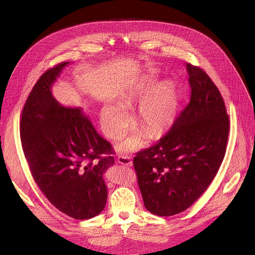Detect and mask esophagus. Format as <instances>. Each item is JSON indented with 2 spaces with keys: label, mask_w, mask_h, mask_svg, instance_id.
Masks as SVG:
<instances>
[{
  "label": "esophagus",
  "mask_w": 255,
  "mask_h": 255,
  "mask_svg": "<svg viewBox=\"0 0 255 255\" xmlns=\"http://www.w3.org/2000/svg\"><path fill=\"white\" fill-rule=\"evenodd\" d=\"M118 162L121 163V164L127 165V166H131L133 164V161H132L131 157L127 156V155H120L118 157Z\"/></svg>",
  "instance_id": "1"
}]
</instances>
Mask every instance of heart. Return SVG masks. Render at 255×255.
<instances>
[{"mask_svg":"<svg viewBox=\"0 0 255 255\" xmlns=\"http://www.w3.org/2000/svg\"><path fill=\"white\" fill-rule=\"evenodd\" d=\"M153 84V79L148 78L138 89L122 98L120 102L121 106L108 104L103 107L101 122L108 137L115 139L124 135L130 123V116L124 108L131 107L137 98H142L147 93ZM175 105L176 95L174 87L169 82H162L154 87L141 101L137 111L138 121L152 137H156L172 121ZM142 144L143 137L138 132L122 142L119 145V148L122 151H132L141 147Z\"/></svg>","mask_w":255,"mask_h":255,"instance_id":"obj_1","label":"heart"}]
</instances>
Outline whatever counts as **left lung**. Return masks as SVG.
<instances>
[{
  "instance_id": "1",
  "label": "left lung",
  "mask_w": 255,
  "mask_h": 255,
  "mask_svg": "<svg viewBox=\"0 0 255 255\" xmlns=\"http://www.w3.org/2000/svg\"><path fill=\"white\" fill-rule=\"evenodd\" d=\"M191 97L168 132L133 159L144 206L167 217L191 207L208 189L224 159L229 116L216 85L187 63Z\"/></svg>"
}]
</instances>
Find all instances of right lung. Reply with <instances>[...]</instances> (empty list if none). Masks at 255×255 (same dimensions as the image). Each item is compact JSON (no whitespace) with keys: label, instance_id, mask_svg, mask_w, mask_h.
<instances>
[{"label":"right lung","instance_id":"obj_1","mask_svg":"<svg viewBox=\"0 0 255 255\" xmlns=\"http://www.w3.org/2000/svg\"><path fill=\"white\" fill-rule=\"evenodd\" d=\"M47 69L29 94L21 114L20 136L29 169L47 200L78 220L99 215L108 194L103 175L115 151L80 108L61 106L51 86L62 68Z\"/></svg>","mask_w":255,"mask_h":255}]
</instances>
